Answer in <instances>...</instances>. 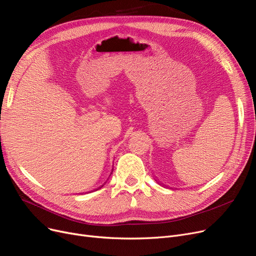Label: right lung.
<instances>
[{
	"instance_id": "obj_1",
	"label": "right lung",
	"mask_w": 256,
	"mask_h": 256,
	"mask_svg": "<svg viewBox=\"0 0 256 256\" xmlns=\"http://www.w3.org/2000/svg\"><path fill=\"white\" fill-rule=\"evenodd\" d=\"M110 174H112V172H110ZM102 186H104V185H102Z\"/></svg>"
}]
</instances>
